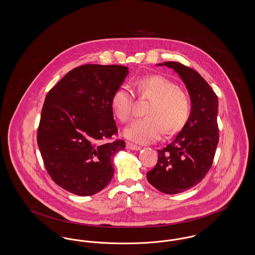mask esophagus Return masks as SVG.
Wrapping results in <instances>:
<instances>
[{
  "mask_svg": "<svg viewBox=\"0 0 255 255\" xmlns=\"http://www.w3.org/2000/svg\"><path fill=\"white\" fill-rule=\"evenodd\" d=\"M126 147L130 150L140 149V146H138V145H136V144H134V143H132V142H127V143H126Z\"/></svg>",
  "mask_w": 255,
  "mask_h": 255,
  "instance_id": "1",
  "label": "esophagus"
}]
</instances>
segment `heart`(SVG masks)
I'll return each instance as SVG.
<instances>
[{"mask_svg":"<svg viewBox=\"0 0 255 255\" xmlns=\"http://www.w3.org/2000/svg\"><path fill=\"white\" fill-rule=\"evenodd\" d=\"M135 93L150 100L147 118L136 120L124 130V135L140 144L156 141L165 131L166 135L180 132L190 117L191 103L188 95L171 80L161 75L144 76L135 82ZM135 96L125 87L116 90L111 99L115 117L127 123L134 117Z\"/></svg>","mask_w":255,"mask_h":255,"instance_id":"obj_1","label":"heart"}]
</instances>
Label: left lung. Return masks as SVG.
I'll list each match as a JSON object with an SVG mask.
<instances>
[{
	"label": "left lung",
	"mask_w": 255,
	"mask_h": 255,
	"mask_svg": "<svg viewBox=\"0 0 255 255\" xmlns=\"http://www.w3.org/2000/svg\"><path fill=\"white\" fill-rule=\"evenodd\" d=\"M175 70L190 93L192 111L175 139L158 150L157 164L146 173L150 184L174 195L197 185L213 164L219 142L218 97L209 84L193 68L180 62L159 63Z\"/></svg>",
	"instance_id": "1"
}]
</instances>
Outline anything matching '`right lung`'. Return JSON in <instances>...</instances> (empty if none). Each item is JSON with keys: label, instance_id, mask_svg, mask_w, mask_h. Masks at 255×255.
Here are the masks:
<instances>
[{"label": "right lung", "instance_id": "right-lung-1", "mask_svg": "<svg viewBox=\"0 0 255 255\" xmlns=\"http://www.w3.org/2000/svg\"><path fill=\"white\" fill-rule=\"evenodd\" d=\"M127 74L123 65H81L46 95L37 144L48 174L65 191L94 195L113 178V158L125 141H109L118 134L111 99Z\"/></svg>", "mask_w": 255, "mask_h": 255}]
</instances>
